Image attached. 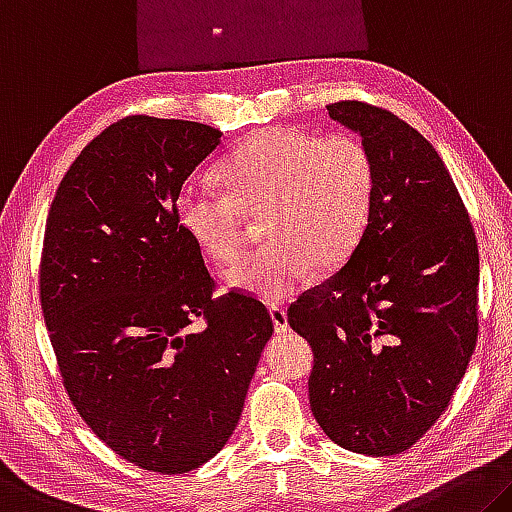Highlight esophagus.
<instances>
[{
    "label": "esophagus",
    "mask_w": 512,
    "mask_h": 512,
    "mask_svg": "<svg viewBox=\"0 0 512 512\" xmlns=\"http://www.w3.org/2000/svg\"><path fill=\"white\" fill-rule=\"evenodd\" d=\"M269 314H271V321H273V326H275V332H287L289 330L287 312L282 310V307H278V305L269 307Z\"/></svg>",
    "instance_id": "obj_1"
}]
</instances>
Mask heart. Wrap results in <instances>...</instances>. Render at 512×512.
Masks as SVG:
<instances>
[{
    "label": "heart",
    "instance_id": "1",
    "mask_svg": "<svg viewBox=\"0 0 512 512\" xmlns=\"http://www.w3.org/2000/svg\"><path fill=\"white\" fill-rule=\"evenodd\" d=\"M216 177L227 193L186 184L177 223L207 257L230 262L243 246L246 216L264 212L269 243L221 273L225 289L264 303L294 294L316 264L337 269L367 230L373 164L355 136L264 127L221 161Z\"/></svg>",
    "mask_w": 512,
    "mask_h": 512
}]
</instances>
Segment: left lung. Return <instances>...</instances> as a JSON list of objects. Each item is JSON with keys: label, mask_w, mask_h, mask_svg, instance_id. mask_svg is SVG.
<instances>
[{"label": "left lung", "mask_w": 512, "mask_h": 512, "mask_svg": "<svg viewBox=\"0 0 512 512\" xmlns=\"http://www.w3.org/2000/svg\"><path fill=\"white\" fill-rule=\"evenodd\" d=\"M328 113L373 164L369 223L335 275L289 307L314 351L312 415L332 442L396 456L449 405L478 335V248L435 148L364 102Z\"/></svg>", "instance_id": "left-lung-1"}]
</instances>
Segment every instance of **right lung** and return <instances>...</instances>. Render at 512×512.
Masks as SVG:
<instances>
[{
  "label": "right lung",
  "instance_id": "obj_1",
  "mask_svg": "<svg viewBox=\"0 0 512 512\" xmlns=\"http://www.w3.org/2000/svg\"><path fill=\"white\" fill-rule=\"evenodd\" d=\"M221 136L120 120L75 159L47 216L40 305L63 385L88 428L150 472H191L223 449L273 335L259 300L212 298L177 223L182 184Z\"/></svg>",
  "mask_w": 512,
  "mask_h": 512
}]
</instances>
